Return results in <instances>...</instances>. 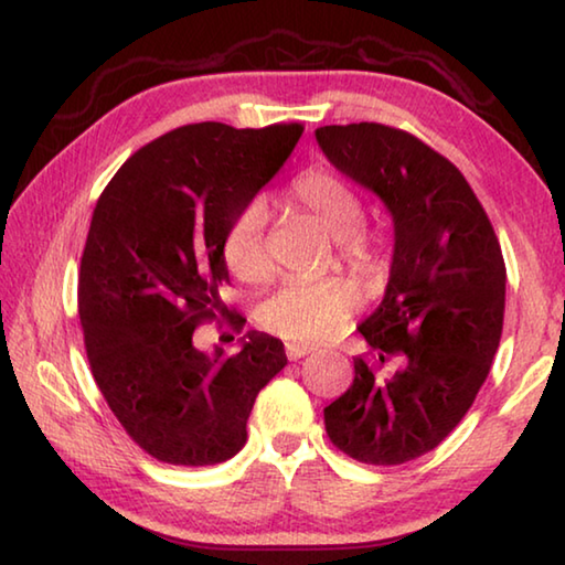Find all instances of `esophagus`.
<instances>
[{
    "label": "esophagus",
    "mask_w": 565,
    "mask_h": 565,
    "mask_svg": "<svg viewBox=\"0 0 565 565\" xmlns=\"http://www.w3.org/2000/svg\"><path fill=\"white\" fill-rule=\"evenodd\" d=\"M285 353H288L290 360H300L305 355L316 353V348H312V345H300V343H288V345H285Z\"/></svg>",
    "instance_id": "obj_1"
}]
</instances>
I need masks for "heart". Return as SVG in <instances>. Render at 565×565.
Wrapping results in <instances>:
<instances>
[{"instance_id":"heart-1","label":"heart","mask_w":565,"mask_h":565,"mask_svg":"<svg viewBox=\"0 0 565 565\" xmlns=\"http://www.w3.org/2000/svg\"><path fill=\"white\" fill-rule=\"evenodd\" d=\"M290 202L340 243V257L350 267L363 273L373 270L377 247L373 237L360 233L365 205L353 184L335 172L308 170L292 182ZM265 225V205L257 200L249 202L233 220L222 243L230 273L249 285L265 282L275 270ZM358 308L360 290L350 280H288L260 305L257 316L277 335L298 343H322L340 335Z\"/></svg>"}]
</instances>
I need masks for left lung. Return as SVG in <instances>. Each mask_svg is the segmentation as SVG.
<instances>
[{
    "label": "left lung",
    "mask_w": 565,
    "mask_h": 565,
    "mask_svg": "<svg viewBox=\"0 0 565 565\" xmlns=\"http://www.w3.org/2000/svg\"><path fill=\"white\" fill-rule=\"evenodd\" d=\"M316 140L383 200L395 230L383 302L358 326L375 355L355 358L326 430L360 463L401 466L446 440L486 383L503 332V253L463 174L418 137L360 122L320 127Z\"/></svg>",
    "instance_id": "1"
}]
</instances>
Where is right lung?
<instances>
[{
	"mask_svg": "<svg viewBox=\"0 0 565 565\" xmlns=\"http://www.w3.org/2000/svg\"><path fill=\"white\" fill-rule=\"evenodd\" d=\"M300 135L184 125L129 157L97 200L77 285L87 358L127 436L162 463L233 458L257 393L288 365L267 332L249 330L233 355L192 335L212 318L245 322L220 300L222 243Z\"/></svg>",
	"mask_w": 565,
	"mask_h": 565,
	"instance_id": "1",
	"label": "right lung"
}]
</instances>
